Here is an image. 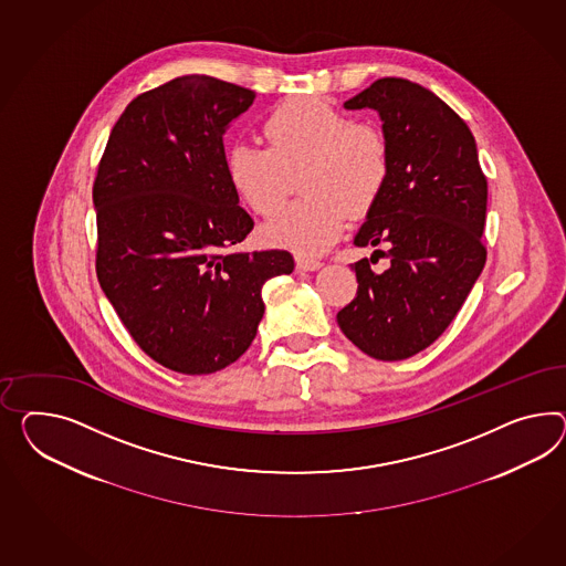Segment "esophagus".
I'll use <instances>...</instances> for the list:
<instances>
[{"instance_id":"esophagus-1","label":"esophagus","mask_w":566,"mask_h":566,"mask_svg":"<svg viewBox=\"0 0 566 566\" xmlns=\"http://www.w3.org/2000/svg\"><path fill=\"white\" fill-rule=\"evenodd\" d=\"M295 266H297V271H318L322 262L316 259H307V256H295Z\"/></svg>"}]
</instances>
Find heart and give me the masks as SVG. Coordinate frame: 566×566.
<instances>
[{"label": "heart", "mask_w": 566, "mask_h": 566, "mask_svg": "<svg viewBox=\"0 0 566 566\" xmlns=\"http://www.w3.org/2000/svg\"><path fill=\"white\" fill-rule=\"evenodd\" d=\"M269 147L235 144L226 172L235 195L256 216H273L287 197L291 176L304 170L307 199L271 219L262 235L302 256L324 252L353 218L365 216L386 189L390 154L384 135L328 102L302 96L283 102L264 120Z\"/></svg>", "instance_id": "1"}]
</instances>
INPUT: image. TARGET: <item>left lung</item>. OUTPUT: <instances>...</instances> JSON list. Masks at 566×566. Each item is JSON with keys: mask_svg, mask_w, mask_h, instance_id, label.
<instances>
[{"mask_svg": "<svg viewBox=\"0 0 566 566\" xmlns=\"http://www.w3.org/2000/svg\"><path fill=\"white\" fill-rule=\"evenodd\" d=\"M345 108L381 120L390 175L353 244L388 248L374 254L390 266L350 264L359 287L336 322L365 355L402 361L436 343L484 269L486 178L472 130L427 87L381 77Z\"/></svg>", "mask_w": 566, "mask_h": 566, "instance_id": "8db88e82", "label": "left lung"}]
</instances>
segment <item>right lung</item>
Segmentation results:
<instances>
[{
    "label": "right lung",
    "mask_w": 566,
    "mask_h": 566,
    "mask_svg": "<svg viewBox=\"0 0 566 566\" xmlns=\"http://www.w3.org/2000/svg\"><path fill=\"white\" fill-rule=\"evenodd\" d=\"M256 94L182 75L137 96L111 130L92 190L96 275L133 340L154 361L216 374L252 345L262 285L295 266L287 250L244 252L223 135Z\"/></svg>",
    "instance_id": "right-lung-1"
}]
</instances>
